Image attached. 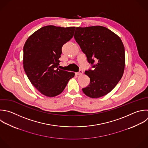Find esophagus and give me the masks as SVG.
Listing matches in <instances>:
<instances>
[{
  "label": "esophagus",
  "mask_w": 148,
  "mask_h": 148,
  "mask_svg": "<svg viewBox=\"0 0 148 148\" xmlns=\"http://www.w3.org/2000/svg\"><path fill=\"white\" fill-rule=\"evenodd\" d=\"M83 72L82 71H79V72L76 73V75L77 76H79V75H82L83 74Z\"/></svg>",
  "instance_id": "1"
}]
</instances>
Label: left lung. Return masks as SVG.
<instances>
[{"label":"left lung","instance_id":"8db88e82","mask_svg":"<svg viewBox=\"0 0 148 148\" xmlns=\"http://www.w3.org/2000/svg\"><path fill=\"white\" fill-rule=\"evenodd\" d=\"M75 39L94 70L85 71L90 82L82 89L92 98L104 96L120 80L125 66V50L121 39L106 27H76ZM95 60L97 63L94 64Z\"/></svg>","mask_w":148,"mask_h":148}]
</instances>
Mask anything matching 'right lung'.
I'll list each match as a JSON object with an SVG mask.
<instances>
[{
    "mask_svg": "<svg viewBox=\"0 0 148 148\" xmlns=\"http://www.w3.org/2000/svg\"><path fill=\"white\" fill-rule=\"evenodd\" d=\"M75 27H43L31 35L24 48V71L32 85L42 94H60L75 73L58 68L62 47L73 36Z\"/></svg>",
    "mask_w": 148,
    "mask_h": 148,
    "instance_id": "obj_1",
    "label": "right lung"
}]
</instances>
